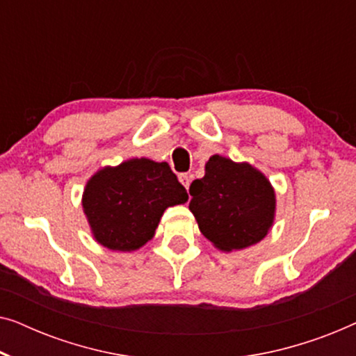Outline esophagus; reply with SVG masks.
Wrapping results in <instances>:
<instances>
[{
    "instance_id": "obj_1",
    "label": "esophagus",
    "mask_w": 356,
    "mask_h": 356,
    "mask_svg": "<svg viewBox=\"0 0 356 356\" xmlns=\"http://www.w3.org/2000/svg\"><path fill=\"white\" fill-rule=\"evenodd\" d=\"M178 179H179V183L183 184L184 188H189V181H191V178H189V175L188 173H181V175H178Z\"/></svg>"
}]
</instances>
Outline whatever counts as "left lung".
<instances>
[{
	"label": "left lung",
	"mask_w": 356,
	"mask_h": 356,
	"mask_svg": "<svg viewBox=\"0 0 356 356\" xmlns=\"http://www.w3.org/2000/svg\"><path fill=\"white\" fill-rule=\"evenodd\" d=\"M189 186V211L217 250L240 251L264 240L275 220V189L248 162L213 154Z\"/></svg>",
	"instance_id": "obj_1"
}]
</instances>
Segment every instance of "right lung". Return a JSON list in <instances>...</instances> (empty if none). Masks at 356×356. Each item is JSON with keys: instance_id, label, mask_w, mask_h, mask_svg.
Masks as SVG:
<instances>
[{"instance_id": "1", "label": "right lung", "mask_w": 356, "mask_h": 356, "mask_svg": "<svg viewBox=\"0 0 356 356\" xmlns=\"http://www.w3.org/2000/svg\"><path fill=\"white\" fill-rule=\"evenodd\" d=\"M186 201L168 163L140 157L97 170L82 193V211L99 245L131 252L152 240L165 209Z\"/></svg>"}]
</instances>
